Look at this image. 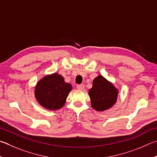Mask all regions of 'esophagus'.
Listing matches in <instances>:
<instances>
[{"mask_svg":"<svg viewBox=\"0 0 157 157\" xmlns=\"http://www.w3.org/2000/svg\"><path fill=\"white\" fill-rule=\"evenodd\" d=\"M84 84H78L77 85V88H78V90H84Z\"/></svg>","mask_w":157,"mask_h":157,"instance_id":"34e87169","label":"esophagus"}]
</instances>
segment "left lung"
<instances>
[{
  "label": "left lung",
  "instance_id": "8db88e82",
  "mask_svg": "<svg viewBox=\"0 0 157 157\" xmlns=\"http://www.w3.org/2000/svg\"><path fill=\"white\" fill-rule=\"evenodd\" d=\"M91 106L98 111L109 109L116 103L118 91L112 83L102 75L94 79L93 87L88 91Z\"/></svg>",
  "mask_w": 157,
  "mask_h": 157
}]
</instances>
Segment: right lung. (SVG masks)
<instances>
[{
    "mask_svg": "<svg viewBox=\"0 0 157 157\" xmlns=\"http://www.w3.org/2000/svg\"><path fill=\"white\" fill-rule=\"evenodd\" d=\"M72 86L64 82L63 77L58 73L46 75L37 84L35 96L39 104L48 110H55L61 108Z\"/></svg>",
    "mask_w": 157,
    "mask_h": 157,
    "instance_id": "add662e5",
    "label": "right lung"
}]
</instances>
